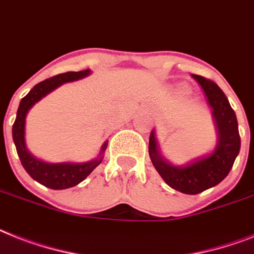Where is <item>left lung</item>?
I'll return each mask as SVG.
<instances>
[{"label":"left lung","mask_w":254,"mask_h":254,"mask_svg":"<svg viewBox=\"0 0 254 254\" xmlns=\"http://www.w3.org/2000/svg\"><path fill=\"white\" fill-rule=\"evenodd\" d=\"M191 77L198 82L205 92L207 104L211 107L216 130L215 147L209 154L177 166L163 156L155 129H152L148 141V155L167 185L185 194H198L218 185L230 174L240 151V135L235 111L218 84L201 75L191 74Z\"/></svg>","instance_id":"8db88e82"}]
</instances>
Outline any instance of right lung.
Instances as JSON below:
<instances>
[{"label": "right lung", "instance_id": "1", "mask_svg": "<svg viewBox=\"0 0 254 254\" xmlns=\"http://www.w3.org/2000/svg\"><path fill=\"white\" fill-rule=\"evenodd\" d=\"M90 74H91V70L87 69L82 70V71H67V73L55 75V77L43 80L34 86V88L19 103L15 123L13 125V139L15 143L16 152H18L20 163L27 171V174L30 175L35 181H38L39 184L44 185L49 189L61 190V189L73 188L82 183L102 163L108 141L103 143L98 155L87 162H44V160L38 159L36 156L32 155L30 150L27 148L26 138H24L27 113L36 103L40 102L41 99L55 91L60 86L83 79V78L88 77Z\"/></svg>", "mask_w": 254, "mask_h": 254}]
</instances>
